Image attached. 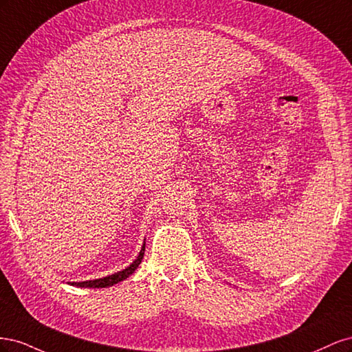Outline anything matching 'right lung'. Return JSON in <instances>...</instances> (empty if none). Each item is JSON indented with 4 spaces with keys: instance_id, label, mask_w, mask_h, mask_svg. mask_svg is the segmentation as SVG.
Instances as JSON below:
<instances>
[{
    "instance_id": "1",
    "label": "right lung",
    "mask_w": 352,
    "mask_h": 352,
    "mask_svg": "<svg viewBox=\"0 0 352 352\" xmlns=\"http://www.w3.org/2000/svg\"><path fill=\"white\" fill-rule=\"evenodd\" d=\"M144 252H145V242H144L142 248L140 251V255H138L136 260L129 265V267H126L124 270L117 272V273L110 274V276H105V278H101V279L85 280V282H72V283L69 282V283L73 285V286H79V287H109V286H113V285L129 278V276L138 269V265L141 264V261L144 258Z\"/></svg>"
}]
</instances>
